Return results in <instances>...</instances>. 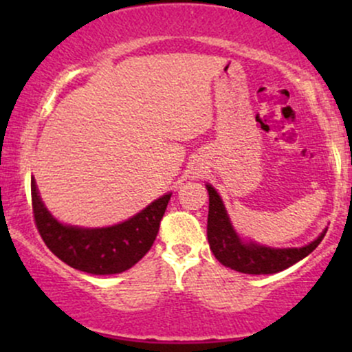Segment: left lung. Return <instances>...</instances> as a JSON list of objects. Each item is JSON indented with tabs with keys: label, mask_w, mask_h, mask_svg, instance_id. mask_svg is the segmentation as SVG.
<instances>
[{
	"label": "left lung",
	"mask_w": 352,
	"mask_h": 352,
	"mask_svg": "<svg viewBox=\"0 0 352 352\" xmlns=\"http://www.w3.org/2000/svg\"><path fill=\"white\" fill-rule=\"evenodd\" d=\"M210 195L207 236L212 253L227 268L246 274H273L298 263L321 243L326 232L302 248H266L254 243H243L233 230L220 195L207 185Z\"/></svg>",
	"instance_id": "8db88e82"
}]
</instances>
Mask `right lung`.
<instances>
[{"instance_id": "obj_1", "label": "right lung", "mask_w": 352, "mask_h": 352, "mask_svg": "<svg viewBox=\"0 0 352 352\" xmlns=\"http://www.w3.org/2000/svg\"><path fill=\"white\" fill-rule=\"evenodd\" d=\"M168 200L170 193L114 227H67L52 218L39 199L34 179L31 180L34 223L43 241L60 261L91 274H116L132 268L152 248Z\"/></svg>"}]
</instances>
